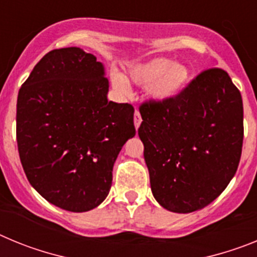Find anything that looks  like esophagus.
I'll return each mask as SVG.
<instances>
[{
    "instance_id": "34e87169",
    "label": "esophagus",
    "mask_w": 257,
    "mask_h": 257,
    "mask_svg": "<svg viewBox=\"0 0 257 257\" xmlns=\"http://www.w3.org/2000/svg\"><path fill=\"white\" fill-rule=\"evenodd\" d=\"M134 123H135L136 130H138L140 126V123H142V115H140L139 110H135V115H134Z\"/></svg>"
}]
</instances>
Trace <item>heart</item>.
I'll return each instance as SVG.
<instances>
[{"label":"heart","instance_id":"b5f03b06","mask_svg":"<svg viewBox=\"0 0 257 257\" xmlns=\"http://www.w3.org/2000/svg\"><path fill=\"white\" fill-rule=\"evenodd\" d=\"M127 78L135 85H149V97L156 101H165L178 96L187 87L190 72L185 65L174 64L167 58H154L130 68ZM113 83L118 91L128 92V85L123 77L114 76Z\"/></svg>","mask_w":257,"mask_h":257}]
</instances>
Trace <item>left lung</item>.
Listing matches in <instances>:
<instances>
[{
    "mask_svg": "<svg viewBox=\"0 0 257 257\" xmlns=\"http://www.w3.org/2000/svg\"><path fill=\"white\" fill-rule=\"evenodd\" d=\"M139 110L156 201L179 213L210 205L234 176L243 144V103L229 74L203 70L178 96L151 99Z\"/></svg>",
    "mask_w": 257,
    "mask_h": 257,
    "instance_id": "left-lung-1",
    "label": "left lung"
}]
</instances>
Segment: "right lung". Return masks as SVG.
Wrapping results in <instances>:
<instances>
[{
    "instance_id": "1",
    "label": "right lung",
    "mask_w": 257,
    "mask_h": 257,
    "mask_svg": "<svg viewBox=\"0 0 257 257\" xmlns=\"http://www.w3.org/2000/svg\"><path fill=\"white\" fill-rule=\"evenodd\" d=\"M108 87L92 54L64 47L47 52L19 90L20 162L32 187L63 210L100 205L118 153L136 134L134 106L108 101Z\"/></svg>"
}]
</instances>
